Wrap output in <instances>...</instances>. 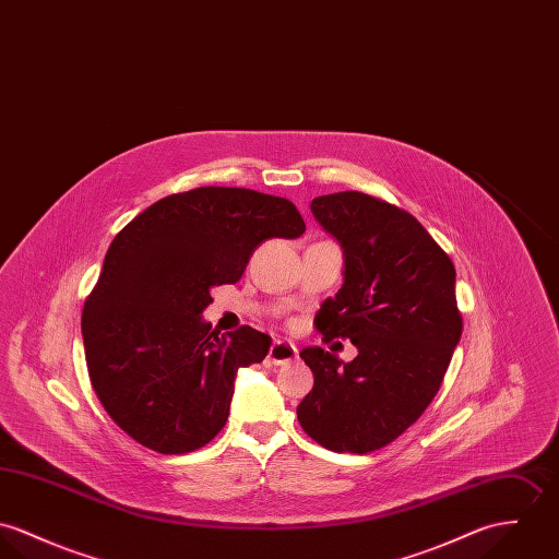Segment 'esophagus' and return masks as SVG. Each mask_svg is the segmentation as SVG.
Masks as SVG:
<instances>
[{
    "label": "esophagus",
    "instance_id": "esophagus-1",
    "mask_svg": "<svg viewBox=\"0 0 559 559\" xmlns=\"http://www.w3.org/2000/svg\"><path fill=\"white\" fill-rule=\"evenodd\" d=\"M296 358H298V349L294 343H287V341H274L270 347V354H267V362H272L276 367L289 365Z\"/></svg>",
    "mask_w": 559,
    "mask_h": 559
}]
</instances>
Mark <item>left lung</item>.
I'll use <instances>...</instances> for the list:
<instances>
[{
    "mask_svg": "<svg viewBox=\"0 0 559 559\" xmlns=\"http://www.w3.org/2000/svg\"><path fill=\"white\" fill-rule=\"evenodd\" d=\"M310 212L343 249V285L317 330L349 338L358 356L300 352L314 383L298 420L328 450L367 454L409 429L443 381L463 332L456 272L409 212L371 194L314 197Z\"/></svg>",
    "mask_w": 559,
    "mask_h": 559,
    "instance_id": "1",
    "label": "left lung"
}]
</instances>
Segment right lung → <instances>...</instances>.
I'll return each mask as SVG.
<instances>
[{"label":"right lung","instance_id":"1","mask_svg":"<svg viewBox=\"0 0 559 559\" xmlns=\"http://www.w3.org/2000/svg\"><path fill=\"white\" fill-rule=\"evenodd\" d=\"M305 231L289 199L203 187L156 201L116 236L81 332L92 388L124 433L163 454L218 435L236 374L261 362L272 338L250 325L218 336L201 317L210 292L238 283L265 240Z\"/></svg>","mask_w":559,"mask_h":559}]
</instances>
